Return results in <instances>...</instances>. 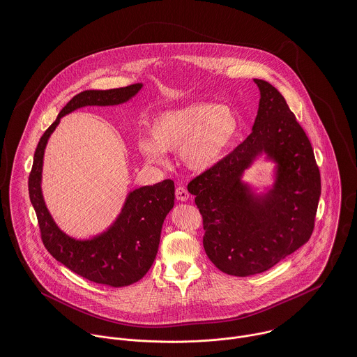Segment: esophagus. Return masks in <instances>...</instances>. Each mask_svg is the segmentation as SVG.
<instances>
[{"label": "esophagus", "instance_id": "34e87169", "mask_svg": "<svg viewBox=\"0 0 357 357\" xmlns=\"http://www.w3.org/2000/svg\"><path fill=\"white\" fill-rule=\"evenodd\" d=\"M176 198L181 202H185L190 198V192L184 187H177L176 188Z\"/></svg>", "mask_w": 357, "mask_h": 357}]
</instances>
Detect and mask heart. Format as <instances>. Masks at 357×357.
I'll return each instance as SVG.
<instances>
[{
	"label": "heart",
	"mask_w": 357,
	"mask_h": 357,
	"mask_svg": "<svg viewBox=\"0 0 357 357\" xmlns=\"http://www.w3.org/2000/svg\"><path fill=\"white\" fill-rule=\"evenodd\" d=\"M239 129L235 112L227 105L194 102L160 112L150 126L151 137L142 136L137 150L153 165H165V153H178L187 167L204 172L228 150Z\"/></svg>",
	"instance_id": "1"
}]
</instances>
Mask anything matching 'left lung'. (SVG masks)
<instances>
[{
    "instance_id": "1",
    "label": "left lung",
    "mask_w": 357,
    "mask_h": 357,
    "mask_svg": "<svg viewBox=\"0 0 357 357\" xmlns=\"http://www.w3.org/2000/svg\"><path fill=\"white\" fill-rule=\"evenodd\" d=\"M255 82L261 99L253 132L188 184L204 218V252L234 276L265 272L305 245L321 191L313 149L296 115L275 86ZM261 153L277 162V178L268 193L255 196L241 176Z\"/></svg>"
}]
</instances>
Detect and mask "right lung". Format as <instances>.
Listing matches in <instances>:
<instances>
[{
    "mask_svg": "<svg viewBox=\"0 0 357 357\" xmlns=\"http://www.w3.org/2000/svg\"><path fill=\"white\" fill-rule=\"evenodd\" d=\"M143 84L108 91H84L74 96L45 130L34 153L29 176L30 201L36 210L41 239L47 250L74 273L100 284L123 287L140 280L158 253L163 220L174 206V183L140 187L132 191L115 222L100 235L77 241L54 224L41 191L44 153L60 118L85 105H116L132 99Z\"/></svg>",
    "mask_w": 357,
    "mask_h": 357,
    "instance_id": "1",
    "label": "right lung"
}]
</instances>
